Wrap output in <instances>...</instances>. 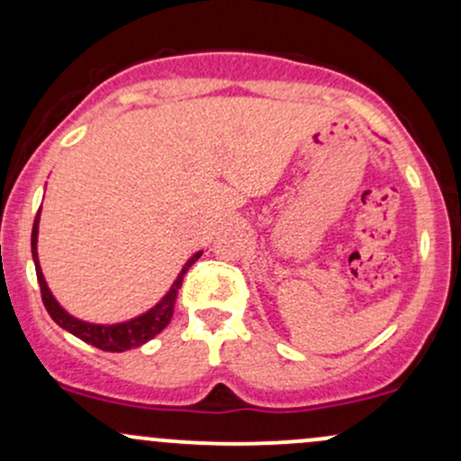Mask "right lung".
<instances>
[{
    "instance_id": "obj_1",
    "label": "right lung",
    "mask_w": 461,
    "mask_h": 461,
    "mask_svg": "<svg viewBox=\"0 0 461 461\" xmlns=\"http://www.w3.org/2000/svg\"><path fill=\"white\" fill-rule=\"evenodd\" d=\"M39 214H41V210L37 212V219H34V225H32V258H34V267H37L39 286H41L43 306H45V311L50 312V317H52V320L57 321L60 328H65V330L72 332L74 337L83 339L85 343H89V346H94V348H100V350H104V352H124V350H131V348H140L141 343L150 341V339H153L155 335H159V332L168 326L170 317H173V312H175L176 291L181 288V282H184V276L188 273L190 267L201 258V251L185 262V267L181 269L179 277H176L173 288L168 291V295H166L155 308H150L149 312H144V315L135 317V320H131V321L113 323V326H98V323L80 321V320H76V317L68 315V312L59 306V302L54 300V295L50 293L48 285H45V277L41 273V267H39V256H37Z\"/></svg>"
}]
</instances>
